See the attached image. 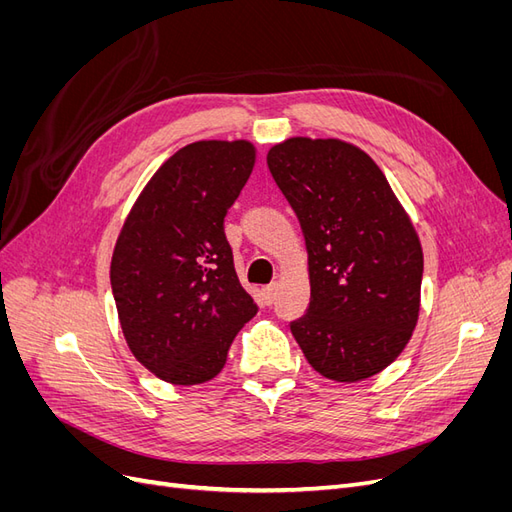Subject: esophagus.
<instances>
[{
    "label": "esophagus",
    "mask_w": 512,
    "mask_h": 512,
    "mask_svg": "<svg viewBox=\"0 0 512 512\" xmlns=\"http://www.w3.org/2000/svg\"><path fill=\"white\" fill-rule=\"evenodd\" d=\"M277 288H280V284H277V282H273V284H269V286L262 288V292H265V299H267V303H273V301H275V297H277Z\"/></svg>",
    "instance_id": "34e87169"
}]
</instances>
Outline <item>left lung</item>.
Masks as SVG:
<instances>
[{"mask_svg": "<svg viewBox=\"0 0 512 512\" xmlns=\"http://www.w3.org/2000/svg\"><path fill=\"white\" fill-rule=\"evenodd\" d=\"M307 247V314L290 324L307 363L335 382L380 374L408 346L421 312L423 247L363 149L292 136L267 153Z\"/></svg>", "mask_w": 512, "mask_h": 512, "instance_id": "8db88e82", "label": "left lung"}]
</instances>
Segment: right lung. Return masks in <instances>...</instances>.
Here are the masks:
<instances>
[{"label": "right lung", "mask_w": 512, "mask_h": 512, "mask_svg": "<svg viewBox=\"0 0 512 512\" xmlns=\"http://www.w3.org/2000/svg\"><path fill=\"white\" fill-rule=\"evenodd\" d=\"M256 164L250 141H196L138 194L115 243L111 286L134 359L175 386L213 380L258 312L239 282L224 218Z\"/></svg>", "instance_id": "right-lung-1"}]
</instances>
